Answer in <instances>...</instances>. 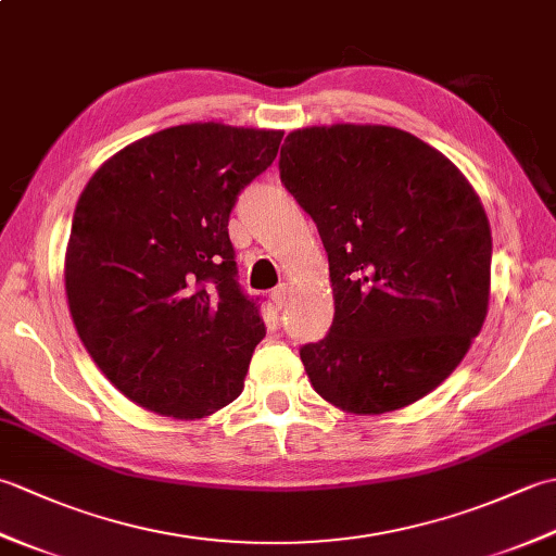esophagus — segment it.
<instances>
[{"label": "esophagus", "mask_w": 556, "mask_h": 556, "mask_svg": "<svg viewBox=\"0 0 556 556\" xmlns=\"http://www.w3.org/2000/svg\"><path fill=\"white\" fill-rule=\"evenodd\" d=\"M289 296H291V289H289V285H279L275 291L269 293V299H271V303L277 305V308H281V305H285V303L289 301Z\"/></svg>", "instance_id": "esophagus-1"}]
</instances>
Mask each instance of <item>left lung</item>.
<instances>
[{"instance_id":"left-lung-1","label":"left lung","mask_w":556,"mask_h":556,"mask_svg":"<svg viewBox=\"0 0 556 556\" xmlns=\"http://www.w3.org/2000/svg\"><path fill=\"white\" fill-rule=\"evenodd\" d=\"M279 176L320 231L334 289L329 334L301 346L315 392L358 416L440 387L480 334L492 233L473 186L394 126L291 131Z\"/></svg>"}]
</instances>
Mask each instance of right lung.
I'll list each match as a JSON object with an SVG mask.
<instances>
[{
    "mask_svg": "<svg viewBox=\"0 0 556 556\" xmlns=\"http://www.w3.org/2000/svg\"><path fill=\"white\" fill-rule=\"evenodd\" d=\"M285 131L181 124L116 152L83 188L66 299L83 346L138 406L205 418L243 392L265 323L236 281L229 215Z\"/></svg>",
    "mask_w": 556,
    "mask_h": 556,
    "instance_id": "obj_1",
    "label": "right lung"
}]
</instances>
